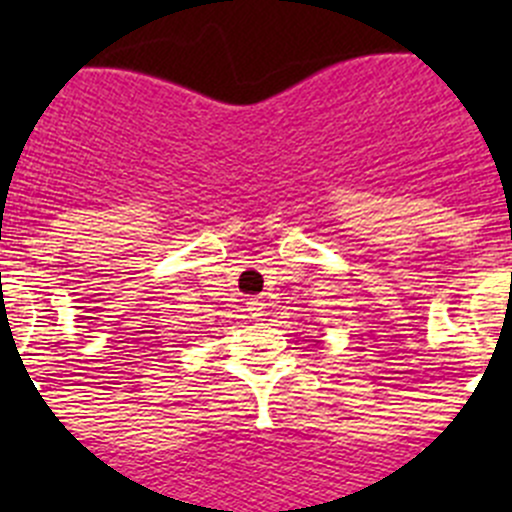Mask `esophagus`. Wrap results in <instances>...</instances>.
Returning a JSON list of instances; mask_svg holds the SVG:
<instances>
[{
    "instance_id": "34e87169",
    "label": "esophagus",
    "mask_w": 512,
    "mask_h": 512,
    "mask_svg": "<svg viewBox=\"0 0 512 512\" xmlns=\"http://www.w3.org/2000/svg\"><path fill=\"white\" fill-rule=\"evenodd\" d=\"M265 307H267V302L262 297H250V299H247V312H250L252 317H262Z\"/></svg>"
}]
</instances>
